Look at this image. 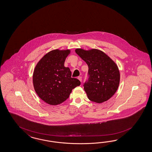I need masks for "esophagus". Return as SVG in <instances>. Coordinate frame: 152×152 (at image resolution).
<instances>
[{"instance_id": "obj_1", "label": "esophagus", "mask_w": 152, "mask_h": 152, "mask_svg": "<svg viewBox=\"0 0 152 152\" xmlns=\"http://www.w3.org/2000/svg\"><path fill=\"white\" fill-rule=\"evenodd\" d=\"M80 81H82V77H81V76H78L77 78Z\"/></svg>"}]
</instances>
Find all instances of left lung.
Listing matches in <instances>:
<instances>
[{"mask_svg": "<svg viewBox=\"0 0 152 152\" xmlns=\"http://www.w3.org/2000/svg\"><path fill=\"white\" fill-rule=\"evenodd\" d=\"M75 52L88 66V81L84 89L89 100L102 103L109 100L118 88L120 74L116 64L97 49L77 48Z\"/></svg>", "mask_w": 152, "mask_h": 152, "instance_id": "obj_1", "label": "left lung"}]
</instances>
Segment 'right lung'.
I'll use <instances>...</instances> for the list:
<instances>
[{"mask_svg":"<svg viewBox=\"0 0 152 152\" xmlns=\"http://www.w3.org/2000/svg\"><path fill=\"white\" fill-rule=\"evenodd\" d=\"M70 49L51 50L37 63L33 74L34 89L37 95L52 105L60 104L69 98L81 82L71 77L69 67L64 66Z\"/></svg>","mask_w":152,"mask_h":152,"instance_id":"add662e5","label":"right lung"}]
</instances>
